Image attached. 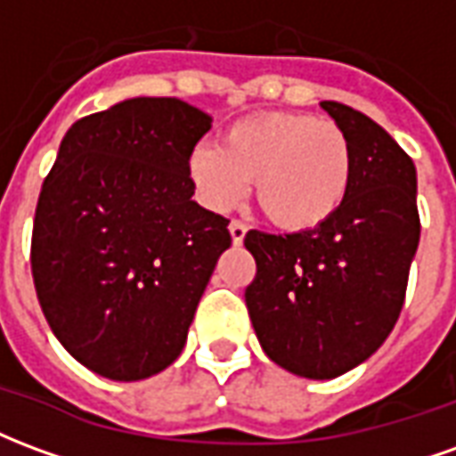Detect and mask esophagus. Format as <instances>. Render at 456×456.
I'll list each match as a JSON object with an SVG mask.
<instances>
[{
	"label": "esophagus",
	"instance_id": "esophagus-1",
	"mask_svg": "<svg viewBox=\"0 0 456 456\" xmlns=\"http://www.w3.org/2000/svg\"><path fill=\"white\" fill-rule=\"evenodd\" d=\"M229 234H232V241H234V244H241L244 237H247V224L239 222V219H232V222H229Z\"/></svg>",
	"mask_w": 456,
	"mask_h": 456
}]
</instances>
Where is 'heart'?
I'll list each match as a JSON object with an SVG mask.
<instances>
[{
    "instance_id": "1",
    "label": "heart",
    "mask_w": 456,
    "mask_h": 456,
    "mask_svg": "<svg viewBox=\"0 0 456 456\" xmlns=\"http://www.w3.org/2000/svg\"><path fill=\"white\" fill-rule=\"evenodd\" d=\"M188 178L215 212L254 195L278 227H322L346 202L354 178L349 136L313 114L266 112L234 121L222 143L202 141L188 156Z\"/></svg>"
}]
</instances>
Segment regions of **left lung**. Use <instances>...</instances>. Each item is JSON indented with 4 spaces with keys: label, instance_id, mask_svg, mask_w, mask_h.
<instances>
[{
    "label": "left lung",
    "instance_id": "1",
    "mask_svg": "<svg viewBox=\"0 0 456 456\" xmlns=\"http://www.w3.org/2000/svg\"><path fill=\"white\" fill-rule=\"evenodd\" d=\"M349 136L354 178L322 227L296 234L251 229L256 258L247 307L261 349L303 379H337L371 356L401 315L420 241L411 156L366 114L320 102Z\"/></svg>",
    "mask_w": 456,
    "mask_h": 456
}]
</instances>
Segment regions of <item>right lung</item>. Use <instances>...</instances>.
Instances as JSON below:
<instances>
[{
  "label": "right lung",
  "instance_id": "obj_1",
  "mask_svg": "<svg viewBox=\"0 0 456 456\" xmlns=\"http://www.w3.org/2000/svg\"><path fill=\"white\" fill-rule=\"evenodd\" d=\"M212 117L175 97H134L77 119L44 180L31 237L41 310L68 354L112 381L168 369L229 219L200 208L188 156Z\"/></svg>",
  "mask_w": 456,
  "mask_h": 456
}]
</instances>
